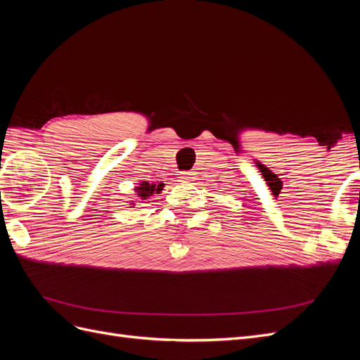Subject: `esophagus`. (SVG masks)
<instances>
[{
    "label": "esophagus",
    "mask_w": 360,
    "mask_h": 360,
    "mask_svg": "<svg viewBox=\"0 0 360 360\" xmlns=\"http://www.w3.org/2000/svg\"><path fill=\"white\" fill-rule=\"evenodd\" d=\"M179 179H180L181 181H184V183H188V181H191L193 177H192L191 172H181Z\"/></svg>",
    "instance_id": "1"
}]
</instances>
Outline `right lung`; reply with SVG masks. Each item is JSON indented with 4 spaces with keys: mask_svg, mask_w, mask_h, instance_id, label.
Masks as SVG:
<instances>
[{
    "mask_svg": "<svg viewBox=\"0 0 360 360\" xmlns=\"http://www.w3.org/2000/svg\"><path fill=\"white\" fill-rule=\"evenodd\" d=\"M135 200L129 201L130 207H135V204L148 201L155 197V195H159L163 191V183H150V181H141L135 186Z\"/></svg>",
    "mask_w": 360,
    "mask_h": 360,
    "instance_id": "right-lung-1",
    "label": "right lung"
}]
</instances>
